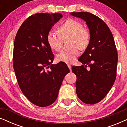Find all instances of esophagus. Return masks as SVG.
I'll list each match as a JSON object with an SVG mask.
<instances>
[{"label":"esophagus","mask_w":127,"mask_h":127,"mask_svg":"<svg viewBox=\"0 0 127 127\" xmlns=\"http://www.w3.org/2000/svg\"><path fill=\"white\" fill-rule=\"evenodd\" d=\"M67 66H68L69 69H70V70L71 71V70H72V66H71L70 65H67Z\"/></svg>","instance_id":"34e87169"}]
</instances>
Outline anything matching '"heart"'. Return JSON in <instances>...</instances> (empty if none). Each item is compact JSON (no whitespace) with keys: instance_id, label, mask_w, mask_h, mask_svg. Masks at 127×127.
<instances>
[{"instance_id":"1","label":"heart","mask_w":127,"mask_h":127,"mask_svg":"<svg viewBox=\"0 0 127 127\" xmlns=\"http://www.w3.org/2000/svg\"><path fill=\"white\" fill-rule=\"evenodd\" d=\"M59 33L51 31L47 36V41L52 49L59 51L62 47L63 40L69 39V44L72 48L61 51L57 55L58 62L70 64L79 55L77 47L81 50L87 48L91 40V33L87 29L83 28L81 22L73 19H67L58 28Z\"/></svg>"}]
</instances>
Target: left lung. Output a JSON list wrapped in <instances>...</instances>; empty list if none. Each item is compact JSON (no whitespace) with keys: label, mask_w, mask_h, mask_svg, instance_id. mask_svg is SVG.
Instances as JSON below:
<instances>
[{"label":"left lung","mask_w":127,"mask_h":127,"mask_svg":"<svg viewBox=\"0 0 127 127\" xmlns=\"http://www.w3.org/2000/svg\"><path fill=\"white\" fill-rule=\"evenodd\" d=\"M70 14L86 21L91 33L90 44L78 60L83 65L73 66L72 70L77 77L78 98L85 103L93 105L105 98L115 81L117 49L112 32L103 20L87 12Z\"/></svg>","instance_id":"8db88e82"}]
</instances>
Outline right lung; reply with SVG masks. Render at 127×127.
Listing matches in <instances>:
<instances>
[{"label":"right lung","instance_id":"right-lung-1","mask_svg":"<svg viewBox=\"0 0 127 127\" xmlns=\"http://www.w3.org/2000/svg\"><path fill=\"white\" fill-rule=\"evenodd\" d=\"M62 17L60 13L31 15L15 38L13 67L17 81L28 99L39 107L55 101L62 81L70 72L63 62L52 64L54 55L47 41L48 33Z\"/></svg>","mask_w":127,"mask_h":127}]
</instances>
